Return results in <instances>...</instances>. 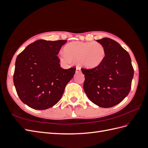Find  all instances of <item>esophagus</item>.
Wrapping results in <instances>:
<instances>
[{"mask_svg":"<svg viewBox=\"0 0 148 148\" xmlns=\"http://www.w3.org/2000/svg\"><path fill=\"white\" fill-rule=\"evenodd\" d=\"M81 71V69L79 68L78 66H77V69H76V73H78Z\"/></svg>","mask_w":148,"mask_h":148,"instance_id":"1","label":"esophagus"}]
</instances>
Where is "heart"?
<instances>
[{"label": "heart", "instance_id": "b5f03b06", "mask_svg": "<svg viewBox=\"0 0 148 148\" xmlns=\"http://www.w3.org/2000/svg\"><path fill=\"white\" fill-rule=\"evenodd\" d=\"M64 52V54L59 56L61 62L66 64L79 62L80 65L88 69L99 66L106 56L104 46L96 42H71L65 46Z\"/></svg>", "mask_w": 148, "mask_h": 148}]
</instances>
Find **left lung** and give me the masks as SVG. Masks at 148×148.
<instances>
[{
	"label": "left lung",
	"mask_w": 148,
	"mask_h": 148,
	"mask_svg": "<svg viewBox=\"0 0 148 148\" xmlns=\"http://www.w3.org/2000/svg\"><path fill=\"white\" fill-rule=\"evenodd\" d=\"M104 46L102 63L92 69H82L85 79L83 88L89 99L104 108L122 102L130 91L134 70L128 52L114 40H97Z\"/></svg>",
	"instance_id": "left-lung-1"
}]
</instances>
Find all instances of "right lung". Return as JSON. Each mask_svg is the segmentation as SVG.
Returning a JSON list of instances; mask_svg holds the SVG:
<instances>
[{"mask_svg":"<svg viewBox=\"0 0 148 148\" xmlns=\"http://www.w3.org/2000/svg\"><path fill=\"white\" fill-rule=\"evenodd\" d=\"M66 40L39 39L17 56L13 83L20 100L29 107L45 110L60 101L76 68L64 69L57 57Z\"/></svg>","mask_w":148,"mask_h":148,"instance_id":"obj_1","label":"right lung"}]
</instances>
